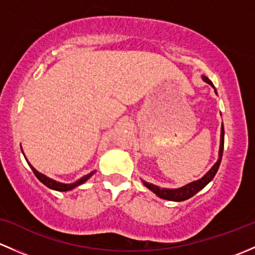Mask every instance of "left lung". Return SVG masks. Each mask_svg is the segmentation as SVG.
<instances>
[{
  "label": "left lung",
  "instance_id": "left-lung-1",
  "mask_svg": "<svg viewBox=\"0 0 255 255\" xmlns=\"http://www.w3.org/2000/svg\"><path fill=\"white\" fill-rule=\"evenodd\" d=\"M203 80L205 81L206 83L212 86V82L209 80V78L203 76ZM216 92V91H215ZM224 143H225V128H224V124L221 127V141H220V149H219V159H217L216 163L212 166L211 169L204 175L203 178H200L199 180H195V182H191L189 184H186L182 188L178 189H166V188H159V186L151 184V183H147L145 180H142V183L145 184L146 188H148L149 190L153 191L157 196H159L161 199H166V200H170V201H184L190 199L191 196L195 195L198 191H200L201 189L205 188V186L214 179L215 174L219 170L220 163H221L222 159V153H224Z\"/></svg>",
  "mask_w": 255,
  "mask_h": 255
}]
</instances>
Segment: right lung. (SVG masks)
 <instances>
[{"label": "right lung", "mask_w": 255, "mask_h": 255, "mask_svg": "<svg viewBox=\"0 0 255 255\" xmlns=\"http://www.w3.org/2000/svg\"><path fill=\"white\" fill-rule=\"evenodd\" d=\"M23 154H24V153H23ZM25 159H27V158H25ZM28 164H29V166H30L31 170H33V173H34V174H35V177L38 178V179L40 180V182L43 183L44 185H46V186H48V188L52 189V190H56V191H69V190H72V189L76 188V186H78V185L83 184V183H85V182H87L89 178L92 177V174H93V173H94V172L89 173V174L85 175V177H82V178H81V179H78L77 182H75V183H71V184H65V183L56 182V180H54V179H51V178L46 177V175L41 174L40 172H38V170H36L35 168L31 166L29 162H28Z\"/></svg>", "instance_id": "add662e5"}]
</instances>
